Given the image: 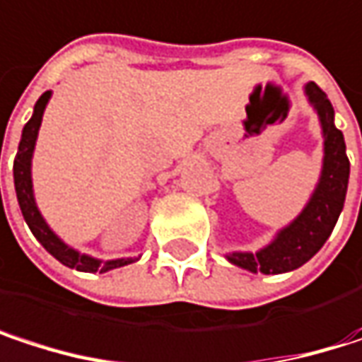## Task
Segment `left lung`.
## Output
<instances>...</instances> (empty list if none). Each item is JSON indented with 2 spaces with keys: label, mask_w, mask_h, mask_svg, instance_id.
<instances>
[{
  "label": "left lung",
  "mask_w": 362,
  "mask_h": 362,
  "mask_svg": "<svg viewBox=\"0 0 362 362\" xmlns=\"http://www.w3.org/2000/svg\"><path fill=\"white\" fill-rule=\"evenodd\" d=\"M304 94L313 109L317 110L323 129V170L310 201L300 216L276 233V237L262 250L233 252L226 259L239 268L262 274H283L306 264L319 252L344 209L350 161L346 157L344 134L333 123V107L327 94L317 83H306Z\"/></svg>",
  "instance_id": "left-lung-1"
}]
</instances>
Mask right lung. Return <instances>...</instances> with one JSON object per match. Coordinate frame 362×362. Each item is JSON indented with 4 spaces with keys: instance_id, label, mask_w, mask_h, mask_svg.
I'll return each mask as SVG.
<instances>
[{
    "instance_id": "obj_1",
    "label": "right lung",
    "mask_w": 362,
    "mask_h": 362,
    "mask_svg": "<svg viewBox=\"0 0 362 362\" xmlns=\"http://www.w3.org/2000/svg\"><path fill=\"white\" fill-rule=\"evenodd\" d=\"M52 98V92H43L39 96L33 109V117L27 121V125L23 127V136H21V144H18V153L14 159V188H16V199L23 211L25 222L29 224L31 233L35 235V239L45 247V252H49L60 264L81 270V272H109L112 268H121L127 266L132 262H136L138 257H119V259H98L92 257L88 253H79L77 250L69 247L43 220L39 207L35 203V192H33V178H31V161H33V151H35L37 134L41 127V119H43V110L47 107Z\"/></svg>"
}]
</instances>
